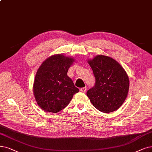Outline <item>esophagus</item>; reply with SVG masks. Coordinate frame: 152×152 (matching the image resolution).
I'll return each mask as SVG.
<instances>
[{"mask_svg": "<svg viewBox=\"0 0 152 152\" xmlns=\"http://www.w3.org/2000/svg\"><path fill=\"white\" fill-rule=\"evenodd\" d=\"M86 89H87V88H86V87L81 88L80 89V91H81V92H83V93H85V92H86Z\"/></svg>", "mask_w": 152, "mask_h": 152, "instance_id": "1", "label": "esophagus"}]
</instances>
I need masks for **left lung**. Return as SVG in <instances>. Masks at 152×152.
<instances>
[{
    "label": "left lung",
    "instance_id": "8db88e82",
    "mask_svg": "<svg viewBox=\"0 0 152 152\" xmlns=\"http://www.w3.org/2000/svg\"><path fill=\"white\" fill-rule=\"evenodd\" d=\"M95 77V85L86 94L93 105L103 113L118 109L125 101L130 86L125 69L114 59L98 55L88 61Z\"/></svg>",
    "mask_w": 152,
    "mask_h": 152
}]
</instances>
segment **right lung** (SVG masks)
I'll use <instances>...</instances> for the list:
<instances>
[{
	"label": "right lung",
	"instance_id": "add662e5",
	"mask_svg": "<svg viewBox=\"0 0 152 152\" xmlns=\"http://www.w3.org/2000/svg\"><path fill=\"white\" fill-rule=\"evenodd\" d=\"M75 59L63 54L50 56L38 69L33 86L36 102L42 110L58 113L68 105L79 92L67 75Z\"/></svg>",
	"mask_w": 152,
	"mask_h": 152
}]
</instances>
